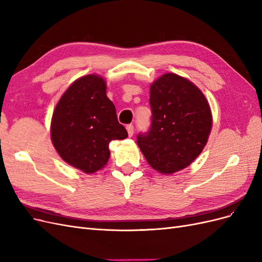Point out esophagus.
Listing matches in <instances>:
<instances>
[{
  "label": "esophagus",
  "instance_id": "1",
  "mask_svg": "<svg viewBox=\"0 0 262 262\" xmlns=\"http://www.w3.org/2000/svg\"><path fill=\"white\" fill-rule=\"evenodd\" d=\"M126 131H128V136L132 137L133 132H134V126L132 124H128L126 125Z\"/></svg>",
  "mask_w": 262,
  "mask_h": 262
}]
</instances>
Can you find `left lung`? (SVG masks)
Returning <instances> with one entry per match:
<instances>
[{"label": "left lung", "mask_w": 262, "mask_h": 262, "mask_svg": "<svg viewBox=\"0 0 262 262\" xmlns=\"http://www.w3.org/2000/svg\"><path fill=\"white\" fill-rule=\"evenodd\" d=\"M152 124L139 134L138 145L150 167L170 175L184 169L202 152L212 129L204 94L186 77L166 73L149 87Z\"/></svg>", "instance_id": "obj_1"}]
</instances>
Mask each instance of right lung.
<instances>
[{"label":"right lung","instance_id":"add662e5","mask_svg":"<svg viewBox=\"0 0 262 262\" xmlns=\"http://www.w3.org/2000/svg\"><path fill=\"white\" fill-rule=\"evenodd\" d=\"M106 90L102 76H82L63 93L53 110L50 136L54 148L66 163L86 173L105 167L110 142L128 138Z\"/></svg>","mask_w":262,"mask_h":262}]
</instances>
